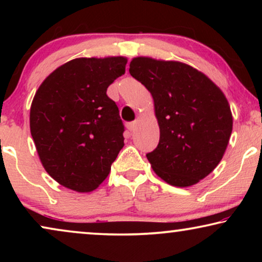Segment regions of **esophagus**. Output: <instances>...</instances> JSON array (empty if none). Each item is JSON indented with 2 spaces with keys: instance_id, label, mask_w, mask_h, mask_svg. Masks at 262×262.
Instances as JSON below:
<instances>
[{
  "instance_id": "1",
  "label": "esophagus",
  "mask_w": 262,
  "mask_h": 262,
  "mask_svg": "<svg viewBox=\"0 0 262 262\" xmlns=\"http://www.w3.org/2000/svg\"><path fill=\"white\" fill-rule=\"evenodd\" d=\"M126 127H127L130 131H135L136 128H137V121H132V123H127Z\"/></svg>"
}]
</instances>
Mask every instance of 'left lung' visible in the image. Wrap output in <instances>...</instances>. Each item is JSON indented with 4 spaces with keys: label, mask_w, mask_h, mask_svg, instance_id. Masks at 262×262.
Returning a JSON list of instances; mask_svg holds the SVG:
<instances>
[{
    "label": "left lung",
    "mask_w": 262,
    "mask_h": 262,
    "mask_svg": "<svg viewBox=\"0 0 262 262\" xmlns=\"http://www.w3.org/2000/svg\"><path fill=\"white\" fill-rule=\"evenodd\" d=\"M131 76L150 92L160 142L146 157L157 177L175 187H188L218 166L232 131L224 93L205 74L178 60L138 56Z\"/></svg>",
    "instance_id": "8db88e82"
}]
</instances>
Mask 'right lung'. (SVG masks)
Returning a JSON list of instances; mask_svg holds the SVG:
<instances>
[{
    "instance_id": "right-lung-1",
    "label": "right lung",
    "mask_w": 262,
    "mask_h": 262,
    "mask_svg": "<svg viewBox=\"0 0 262 262\" xmlns=\"http://www.w3.org/2000/svg\"><path fill=\"white\" fill-rule=\"evenodd\" d=\"M127 58L81 57L53 70L35 92L30 128L44 169L64 187L94 191L124 146L119 108L106 92Z\"/></svg>"
}]
</instances>
